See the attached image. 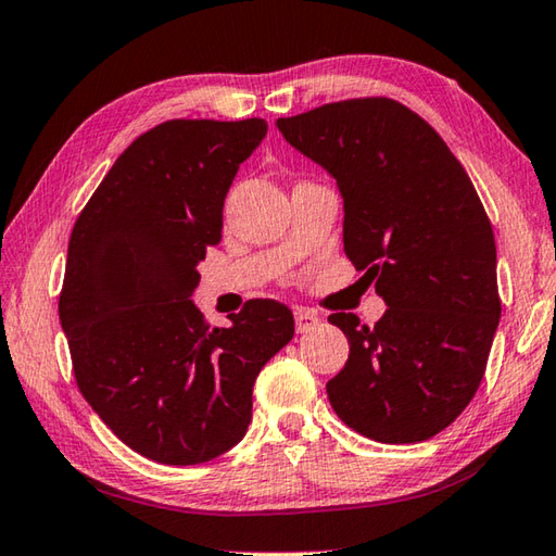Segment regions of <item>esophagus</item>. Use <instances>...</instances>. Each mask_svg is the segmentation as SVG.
Returning <instances> with one entry per match:
<instances>
[{
	"label": "esophagus",
	"instance_id": "obj_1",
	"mask_svg": "<svg viewBox=\"0 0 556 556\" xmlns=\"http://www.w3.org/2000/svg\"><path fill=\"white\" fill-rule=\"evenodd\" d=\"M319 324V317L314 312L305 309V307H298L295 309V329L298 333H305V331H312L314 327Z\"/></svg>",
	"mask_w": 556,
	"mask_h": 556
}]
</instances>
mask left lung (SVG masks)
Listing matches in <instances>:
<instances>
[{"label":"left lung","instance_id":"obj_1","mask_svg":"<svg viewBox=\"0 0 556 556\" xmlns=\"http://www.w3.org/2000/svg\"><path fill=\"white\" fill-rule=\"evenodd\" d=\"M276 125L337 179L345 256L387 305L375 327L329 317L351 345L327 382L333 412L377 443L428 441L472 402L498 327L484 205L441 135L392 99L327 103Z\"/></svg>","mask_w":556,"mask_h":556}]
</instances>
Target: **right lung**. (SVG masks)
Here are the masks:
<instances>
[{"label":"right lung","instance_id":"right-lung-1","mask_svg":"<svg viewBox=\"0 0 556 556\" xmlns=\"http://www.w3.org/2000/svg\"><path fill=\"white\" fill-rule=\"evenodd\" d=\"M268 125L166 121L103 176L70 237L60 324L84 400L135 453L201 465L242 441L256 375L295 333L276 300L211 329L198 264L223 237L239 164Z\"/></svg>","mask_w":556,"mask_h":556}]
</instances>
